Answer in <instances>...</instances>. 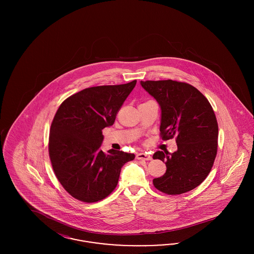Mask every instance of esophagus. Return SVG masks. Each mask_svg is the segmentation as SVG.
Here are the masks:
<instances>
[{
  "label": "esophagus",
  "mask_w": 254,
  "mask_h": 254,
  "mask_svg": "<svg viewBox=\"0 0 254 254\" xmlns=\"http://www.w3.org/2000/svg\"><path fill=\"white\" fill-rule=\"evenodd\" d=\"M136 158H137L138 160H145V161H149V160L152 159L151 155H149L148 153H138V154L136 155Z\"/></svg>",
  "instance_id": "esophagus-1"
}]
</instances>
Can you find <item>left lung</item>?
I'll return each instance as SVG.
<instances>
[{
  "instance_id": "obj_1",
  "label": "left lung",
  "mask_w": 254,
  "mask_h": 254,
  "mask_svg": "<svg viewBox=\"0 0 254 254\" xmlns=\"http://www.w3.org/2000/svg\"><path fill=\"white\" fill-rule=\"evenodd\" d=\"M161 108L163 140L175 137L177 151H156L153 159L166 163V173L153 179L158 190L185 193L205 180L217 154L218 124L209 102L190 84L172 80L141 81Z\"/></svg>"
}]
</instances>
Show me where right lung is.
Here are the masks:
<instances>
[{"mask_svg":"<svg viewBox=\"0 0 254 254\" xmlns=\"http://www.w3.org/2000/svg\"><path fill=\"white\" fill-rule=\"evenodd\" d=\"M136 80L83 89L61 104L50 127L49 152L63 188L77 200L94 203L116 188L122 167L135 155L101 150L102 130L114 124Z\"/></svg>","mask_w":254,"mask_h":254,"instance_id":"add662e5","label":"right lung"}]
</instances>
